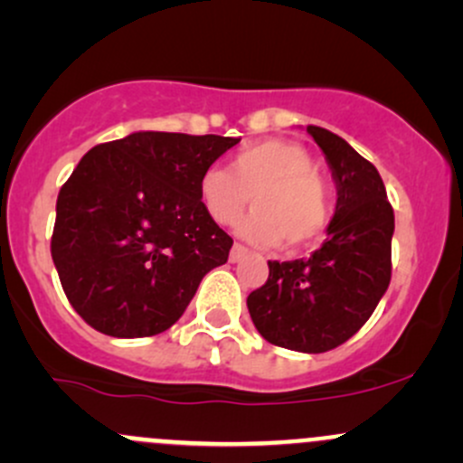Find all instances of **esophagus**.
Returning <instances> with one entry per match:
<instances>
[{
	"label": "esophagus",
	"instance_id": "1",
	"mask_svg": "<svg viewBox=\"0 0 463 463\" xmlns=\"http://www.w3.org/2000/svg\"><path fill=\"white\" fill-rule=\"evenodd\" d=\"M249 255H250V250L246 249V246L235 244L231 249V255H228V258H231V261H241L244 258H249Z\"/></svg>",
	"mask_w": 463,
	"mask_h": 463
}]
</instances>
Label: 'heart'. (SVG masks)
Instances as JSON below:
<instances>
[{
    "label": "heart",
    "mask_w": 463,
    "mask_h": 463,
    "mask_svg": "<svg viewBox=\"0 0 463 463\" xmlns=\"http://www.w3.org/2000/svg\"><path fill=\"white\" fill-rule=\"evenodd\" d=\"M255 210L240 223V235L253 244L287 249L311 244L325 232L331 217V194L316 161L302 145L261 141L241 149L223 167H208L199 176V199L219 226L240 219L249 199Z\"/></svg>",
    "instance_id": "obj_1"
}]
</instances>
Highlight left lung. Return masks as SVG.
<instances>
[{"label":"left lung","instance_id":"1","mask_svg":"<svg viewBox=\"0 0 463 463\" xmlns=\"http://www.w3.org/2000/svg\"><path fill=\"white\" fill-rule=\"evenodd\" d=\"M335 181L326 240L309 260L269 261V279L249 298L261 338L322 354L352 338L374 314L392 278L394 210L381 175L338 134L309 125Z\"/></svg>","mask_w":463,"mask_h":463}]
</instances>
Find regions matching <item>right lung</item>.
I'll return each instance as SVG.
<instances>
[{
  "instance_id": "right-lung-1",
  "label": "right lung",
  "mask_w": 463,
  "mask_h": 463,
  "mask_svg": "<svg viewBox=\"0 0 463 463\" xmlns=\"http://www.w3.org/2000/svg\"><path fill=\"white\" fill-rule=\"evenodd\" d=\"M237 143L134 132L80 158L58 194L51 258L87 325L145 338L184 316L203 275L231 253L199 199V176Z\"/></svg>"
}]
</instances>
